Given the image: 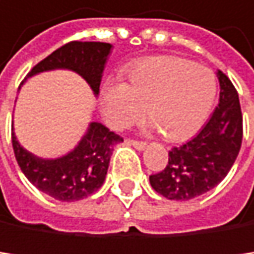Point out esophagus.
<instances>
[{
    "label": "esophagus",
    "instance_id": "esophagus-1",
    "mask_svg": "<svg viewBox=\"0 0 254 254\" xmlns=\"http://www.w3.org/2000/svg\"><path fill=\"white\" fill-rule=\"evenodd\" d=\"M128 143L131 144V146H134L135 149H138V151H143L144 148H146V143L144 141H137V140H128Z\"/></svg>",
    "mask_w": 254,
    "mask_h": 254
}]
</instances>
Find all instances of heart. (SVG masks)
Returning <instances> with one entry per match:
<instances>
[{
	"mask_svg": "<svg viewBox=\"0 0 254 254\" xmlns=\"http://www.w3.org/2000/svg\"><path fill=\"white\" fill-rule=\"evenodd\" d=\"M128 83L110 82L103 90L102 110L116 129L140 119L148 105L151 126L169 141L192 137L206 122L216 96L209 68L172 58H146L126 73Z\"/></svg>",
	"mask_w": 254,
	"mask_h": 254,
	"instance_id": "heart-1",
	"label": "heart"
}]
</instances>
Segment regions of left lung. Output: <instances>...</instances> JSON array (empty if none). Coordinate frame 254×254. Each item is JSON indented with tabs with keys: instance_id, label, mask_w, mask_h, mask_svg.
I'll return each instance as SVG.
<instances>
[{
	"instance_id": "8db88e82",
	"label": "left lung",
	"mask_w": 254,
	"mask_h": 254,
	"mask_svg": "<svg viewBox=\"0 0 254 254\" xmlns=\"http://www.w3.org/2000/svg\"><path fill=\"white\" fill-rule=\"evenodd\" d=\"M219 103L204 128L190 141L169 152L166 168L149 177L155 192L186 201L212 190L226 178L242 143V113L238 91L218 70Z\"/></svg>"
}]
</instances>
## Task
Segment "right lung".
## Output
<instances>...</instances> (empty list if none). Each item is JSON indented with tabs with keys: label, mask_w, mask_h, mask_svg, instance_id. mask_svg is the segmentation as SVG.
<instances>
[{
	"label": "right lung",
	"mask_w": 254,
	"mask_h": 254,
	"mask_svg": "<svg viewBox=\"0 0 254 254\" xmlns=\"http://www.w3.org/2000/svg\"><path fill=\"white\" fill-rule=\"evenodd\" d=\"M111 48L106 42H68L35 65L27 77L52 70H71L82 76L97 96ZM120 141V135L99 122H91L73 151L58 158H41L24 149L12 131L13 151L22 174L36 189L59 201H79L99 190L114 146Z\"/></svg>",
	"instance_id": "add662e5"
}]
</instances>
